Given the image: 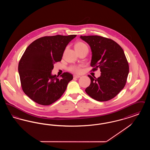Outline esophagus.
Wrapping results in <instances>:
<instances>
[{
  "instance_id": "1",
  "label": "esophagus",
  "mask_w": 150,
  "mask_h": 150,
  "mask_svg": "<svg viewBox=\"0 0 150 150\" xmlns=\"http://www.w3.org/2000/svg\"><path fill=\"white\" fill-rule=\"evenodd\" d=\"M80 78V76L76 75H74V78Z\"/></svg>"
}]
</instances>
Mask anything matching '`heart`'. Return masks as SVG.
Listing matches in <instances>:
<instances>
[{
	"label": "heart",
	"instance_id": "1",
	"mask_svg": "<svg viewBox=\"0 0 150 150\" xmlns=\"http://www.w3.org/2000/svg\"><path fill=\"white\" fill-rule=\"evenodd\" d=\"M75 49L76 51L82 50L86 48H88L86 44L81 42H79L75 44ZM69 70L74 73H80L81 71V68L78 66H71L69 67Z\"/></svg>",
	"mask_w": 150,
	"mask_h": 150
}]
</instances>
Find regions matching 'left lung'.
<instances>
[{"mask_svg": "<svg viewBox=\"0 0 150 150\" xmlns=\"http://www.w3.org/2000/svg\"><path fill=\"white\" fill-rule=\"evenodd\" d=\"M80 38L91 47L92 71L99 68L101 72L98 78L88 75L91 81L86 93L98 101L112 99L124 88L128 75V62L124 50L113 40L100 36H80Z\"/></svg>", "mask_w": 150, "mask_h": 150, "instance_id": "obj_1", "label": "left lung"}]
</instances>
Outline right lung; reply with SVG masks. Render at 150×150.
I'll return each mask as SVG.
<instances>
[{"mask_svg":"<svg viewBox=\"0 0 150 150\" xmlns=\"http://www.w3.org/2000/svg\"><path fill=\"white\" fill-rule=\"evenodd\" d=\"M76 35H57L40 38L31 43L22 56L18 70L23 92L31 100L44 106L61 98L72 75L64 72L52 75L54 64L61 61L66 47Z\"/></svg>","mask_w":150,"mask_h":150,"instance_id":"add662e5","label":"right lung"}]
</instances>
